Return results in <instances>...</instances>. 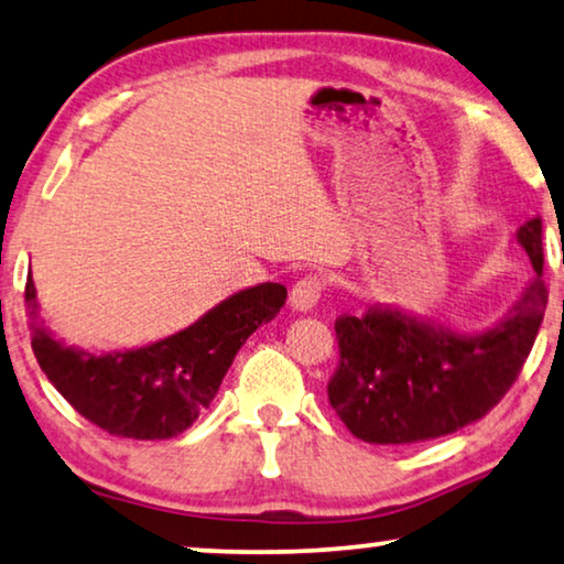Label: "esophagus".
Returning a JSON list of instances; mask_svg holds the SVG:
<instances>
[{"mask_svg": "<svg viewBox=\"0 0 564 564\" xmlns=\"http://www.w3.org/2000/svg\"><path fill=\"white\" fill-rule=\"evenodd\" d=\"M324 291V279L316 273H308L304 279H299L291 289V306L296 311H311L316 306L318 296Z\"/></svg>", "mask_w": 564, "mask_h": 564, "instance_id": "esophagus-1", "label": "esophagus"}]
</instances>
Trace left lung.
<instances>
[{"label": "left lung", "instance_id": "obj_1", "mask_svg": "<svg viewBox=\"0 0 564 564\" xmlns=\"http://www.w3.org/2000/svg\"><path fill=\"white\" fill-rule=\"evenodd\" d=\"M536 275L494 329L453 334L394 308L344 314L326 392L336 415L365 443L408 445L441 438L484 417L517 382L534 347L547 285L542 279V220L517 232Z\"/></svg>", "mask_w": 564, "mask_h": 564}]
</instances>
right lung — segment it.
<instances>
[{
    "mask_svg": "<svg viewBox=\"0 0 564 564\" xmlns=\"http://www.w3.org/2000/svg\"><path fill=\"white\" fill-rule=\"evenodd\" d=\"M285 304V285L260 283L235 293L174 336L144 349L88 355L32 326V351L55 390L100 431L133 441L180 435L220 390L238 349ZM35 322V283L24 285Z\"/></svg>",
    "mask_w": 564,
    "mask_h": 564,
    "instance_id": "obj_1",
    "label": "right lung"
}]
</instances>
